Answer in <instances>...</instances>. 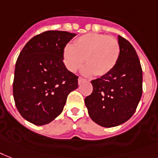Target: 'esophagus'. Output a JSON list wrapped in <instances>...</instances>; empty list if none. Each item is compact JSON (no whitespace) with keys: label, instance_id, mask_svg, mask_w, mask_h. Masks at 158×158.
Masks as SVG:
<instances>
[{"label":"esophagus","instance_id":"34e87169","mask_svg":"<svg viewBox=\"0 0 158 158\" xmlns=\"http://www.w3.org/2000/svg\"><path fill=\"white\" fill-rule=\"evenodd\" d=\"M86 79H83L82 77H79V79H78V83H79V84H81L82 83H83V82H85Z\"/></svg>","mask_w":158,"mask_h":158}]
</instances>
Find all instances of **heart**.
Here are the masks:
<instances>
[{
  "mask_svg": "<svg viewBox=\"0 0 158 158\" xmlns=\"http://www.w3.org/2000/svg\"><path fill=\"white\" fill-rule=\"evenodd\" d=\"M120 57V44L116 38L99 33H88L78 37L72 45H66L62 59L70 72H75L84 64L86 75H107L115 67Z\"/></svg>",
  "mask_w": 158,
  "mask_h": 158,
  "instance_id": "heart-1",
  "label": "heart"
}]
</instances>
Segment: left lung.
I'll use <instances>...</instances> for the list:
<instances>
[{
  "instance_id": "1",
  "label": "left lung",
  "mask_w": 158,
  "mask_h": 158,
  "mask_svg": "<svg viewBox=\"0 0 158 158\" xmlns=\"http://www.w3.org/2000/svg\"><path fill=\"white\" fill-rule=\"evenodd\" d=\"M120 57L110 73L92 80L85 106L92 121L104 127L121 125L135 112L142 96L143 74L134 47L118 35Z\"/></svg>"
}]
</instances>
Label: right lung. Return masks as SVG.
Segmentation results:
<instances>
[{
  "label": "right lung",
  "mask_w": 158,
  "mask_h": 158,
  "mask_svg": "<svg viewBox=\"0 0 158 158\" xmlns=\"http://www.w3.org/2000/svg\"><path fill=\"white\" fill-rule=\"evenodd\" d=\"M76 34L47 31L26 44L17 59L13 83L15 106L22 117L37 126L60 115L78 76L64 65L62 53Z\"/></svg>",
  "instance_id": "right-lung-1"
}]
</instances>
